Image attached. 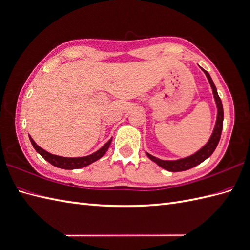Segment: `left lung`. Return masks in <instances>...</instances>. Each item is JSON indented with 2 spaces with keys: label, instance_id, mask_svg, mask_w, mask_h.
I'll use <instances>...</instances> for the list:
<instances>
[{
  "label": "left lung",
  "instance_id": "obj_1",
  "mask_svg": "<svg viewBox=\"0 0 250 250\" xmlns=\"http://www.w3.org/2000/svg\"><path fill=\"white\" fill-rule=\"evenodd\" d=\"M201 68V67H200ZM201 70L205 72L206 77L208 81V83L211 85L212 88V92L214 96V100H215L216 103V107H217V117H216V123H215V126H214V130L212 132V135L208 139V143L205 145L198 151L195 152L194 154H191L189 156H187V158L183 159H179V160H175V161H166V160H161L155 158V156L149 154L148 152H146L148 158L153 161L154 163L158 164L160 167L164 168V169L168 170V171H183V170H188L190 169L197 165H199L200 163H202L205 160H207L208 156H211L212 153L214 152V150L216 149L218 142L220 139V135H222V130H223V121H224V109H223V104H222V100L217 94V89L215 85H214V82L212 78L210 77L208 71H206L205 69L201 68Z\"/></svg>",
  "mask_w": 250,
  "mask_h": 250
}]
</instances>
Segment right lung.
I'll list each match as a JSON object with an SVG mask.
<instances>
[{
	"instance_id": "obj_1",
	"label": "right lung",
	"mask_w": 250,
	"mask_h": 250,
	"mask_svg": "<svg viewBox=\"0 0 250 250\" xmlns=\"http://www.w3.org/2000/svg\"><path fill=\"white\" fill-rule=\"evenodd\" d=\"M28 137H30V141L35 150H36V151L42 155L45 161H48L50 164H52L55 167L62 168V169H78V168L88 166L89 164L94 163V162L98 161L99 159H101L107 151V149L109 148V145H111L112 139H113V138H109V141L104 144L103 146L98 150V151L91 153L89 155L81 156V158H65V156L55 155L45 151V150L40 148L38 145L34 142V139L30 135H28Z\"/></svg>"
}]
</instances>
